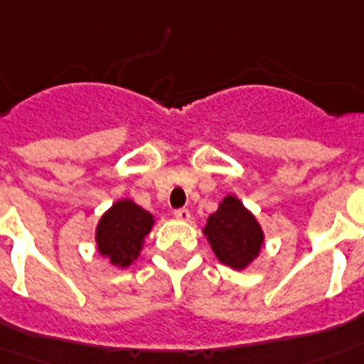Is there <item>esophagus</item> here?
<instances>
[{
	"label": "esophagus",
	"instance_id": "esophagus-1",
	"mask_svg": "<svg viewBox=\"0 0 364 364\" xmlns=\"http://www.w3.org/2000/svg\"><path fill=\"white\" fill-rule=\"evenodd\" d=\"M174 218H176V220L188 222V220H190V210H188L186 207L176 208V210H174Z\"/></svg>",
	"mask_w": 364,
	"mask_h": 364
}]
</instances>
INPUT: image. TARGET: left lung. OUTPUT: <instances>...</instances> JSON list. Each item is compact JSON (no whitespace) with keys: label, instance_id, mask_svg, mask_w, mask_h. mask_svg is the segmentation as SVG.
<instances>
[{"label":"left lung","instance_id":"8db88e82","mask_svg":"<svg viewBox=\"0 0 364 364\" xmlns=\"http://www.w3.org/2000/svg\"><path fill=\"white\" fill-rule=\"evenodd\" d=\"M203 233L216 258L233 269H245L264 245V232L255 214L235 196L222 199L218 210L208 216Z\"/></svg>","mask_w":364,"mask_h":364}]
</instances>
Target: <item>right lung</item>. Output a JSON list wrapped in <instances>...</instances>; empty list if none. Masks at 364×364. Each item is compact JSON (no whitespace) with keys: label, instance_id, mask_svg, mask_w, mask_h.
I'll list each match as a JSON object with an SVG mask.
<instances>
[{"label":"right lung","instance_id":"1","mask_svg":"<svg viewBox=\"0 0 364 364\" xmlns=\"http://www.w3.org/2000/svg\"><path fill=\"white\" fill-rule=\"evenodd\" d=\"M154 228V214L131 199H119L97 226V249L117 267H129L140 256L144 239Z\"/></svg>","mask_w":364,"mask_h":364}]
</instances>
